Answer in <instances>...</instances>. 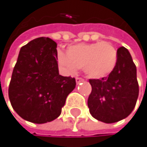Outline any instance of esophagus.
<instances>
[{
    "instance_id": "esophagus-1",
    "label": "esophagus",
    "mask_w": 147,
    "mask_h": 147,
    "mask_svg": "<svg viewBox=\"0 0 147 147\" xmlns=\"http://www.w3.org/2000/svg\"><path fill=\"white\" fill-rule=\"evenodd\" d=\"M75 81H76V83H77V84H78V83H80V82H83V81H84V80H83L82 78H80V77H77V78H76V79H75Z\"/></svg>"
}]
</instances>
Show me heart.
<instances>
[{
  "instance_id": "obj_1",
  "label": "heart",
  "mask_w": 147,
  "mask_h": 147,
  "mask_svg": "<svg viewBox=\"0 0 147 147\" xmlns=\"http://www.w3.org/2000/svg\"><path fill=\"white\" fill-rule=\"evenodd\" d=\"M56 59L64 71L74 74L82 68L90 78L98 79L111 74L118 63V51L111 43H80L56 51Z\"/></svg>"
}]
</instances>
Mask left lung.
Here are the masks:
<instances>
[{
	"label": "left lung",
	"instance_id": "8db88e82",
	"mask_svg": "<svg viewBox=\"0 0 147 147\" xmlns=\"http://www.w3.org/2000/svg\"><path fill=\"white\" fill-rule=\"evenodd\" d=\"M92 92L88 98L90 113L104 123L126 119L136 106L139 87L136 67L128 50L118 49V63L108 77L90 80Z\"/></svg>",
	"mask_w": 147,
	"mask_h": 147
}]
</instances>
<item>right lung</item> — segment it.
<instances>
[{"instance_id": "obj_1", "label": "right lung", "mask_w": 147, "mask_h": 147, "mask_svg": "<svg viewBox=\"0 0 147 147\" xmlns=\"http://www.w3.org/2000/svg\"><path fill=\"white\" fill-rule=\"evenodd\" d=\"M56 43L38 38L20 50L9 86V98L23 119L44 124L61 114L75 79L59 74Z\"/></svg>"}]
</instances>
